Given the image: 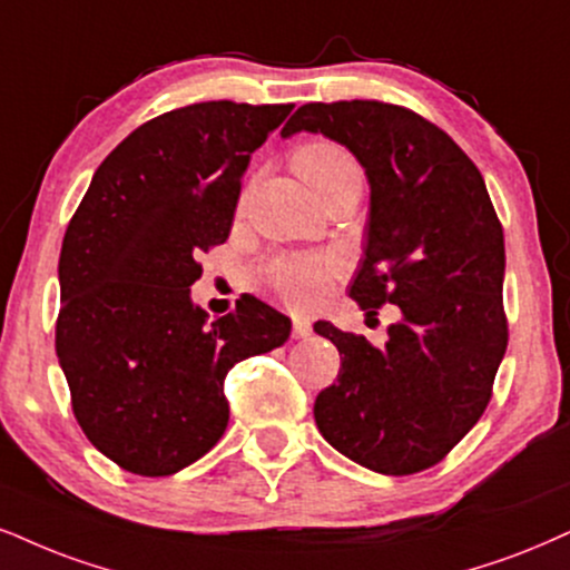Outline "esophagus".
<instances>
[{
    "label": "esophagus",
    "instance_id": "1",
    "mask_svg": "<svg viewBox=\"0 0 570 570\" xmlns=\"http://www.w3.org/2000/svg\"><path fill=\"white\" fill-rule=\"evenodd\" d=\"M308 333H312V320L296 314V317H293V338H306Z\"/></svg>",
    "mask_w": 570,
    "mask_h": 570
}]
</instances>
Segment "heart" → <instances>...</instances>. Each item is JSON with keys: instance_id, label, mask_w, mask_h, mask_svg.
<instances>
[{"instance_id": "1", "label": "heart", "mask_w": 570, "mask_h": 570, "mask_svg": "<svg viewBox=\"0 0 570 570\" xmlns=\"http://www.w3.org/2000/svg\"><path fill=\"white\" fill-rule=\"evenodd\" d=\"M293 166L314 195L335 181L360 174L356 160L341 145L325 142V139L301 145L293 153ZM330 277H333V264L314 253H283L258 269V283L291 306L314 304L327 291Z\"/></svg>"}]
</instances>
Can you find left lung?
<instances>
[{
  "mask_svg": "<svg viewBox=\"0 0 570 570\" xmlns=\"http://www.w3.org/2000/svg\"><path fill=\"white\" fill-rule=\"evenodd\" d=\"M322 135L370 185L364 256L348 296L367 314L396 304L385 346L320 320L341 354L314 402L327 444L383 475L425 470L479 423L508 348L504 235L487 185L454 139L399 105H301L279 137Z\"/></svg>",
  "mask_w": 570,
  "mask_h": 570,
  "instance_id": "obj_1",
  "label": "left lung"
}]
</instances>
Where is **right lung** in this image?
I'll use <instances>...</instances> for the list:
<instances>
[{
  "label": "right lung",
  "mask_w": 570,
  "mask_h": 570,
  "mask_svg": "<svg viewBox=\"0 0 570 570\" xmlns=\"http://www.w3.org/2000/svg\"><path fill=\"white\" fill-rule=\"evenodd\" d=\"M293 105L198 102L102 160L62 237L55 348L81 431L116 465L174 475L222 439L224 377L283 346L291 320L243 296L208 320L189 285L229 237L250 153Z\"/></svg>",
  "instance_id": "add662e5"
}]
</instances>
